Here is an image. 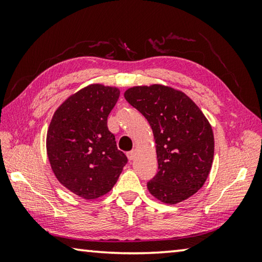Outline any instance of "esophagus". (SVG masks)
<instances>
[{"instance_id": "34e87169", "label": "esophagus", "mask_w": 262, "mask_h": 262, "mask_svg": "<svg viewBox=\"0 0 262 262\" xmlns=\"http://www.w3.org/2000/svg\"><path fill=\"white\" fill-rule=\"evenodd\" d=\"M135 156H136V150L135 149L132 150V151L127 154V157H128V159H129V161H133V159L135 158Z\"/></svg>"}]
</instances>
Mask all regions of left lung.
<instances>
[{
    "mask_svg": "<svg viewBox=\"0 0 262 262\" xmlns=\"http://www.w3.org/2000/svg\"><path fill=\"white\" fill-rule=\"evenodd\" d=\"M125 98L154 133L158 172L147 184L150 194L167 205L192 196L214 159V133L205 114L184 92L161 84L129 88Z\"/></svg>",
    "mask_w": 262,
    "mask_h": 262,
    "instance_id": "1",
    "label": "left lung"
}]
</instances>
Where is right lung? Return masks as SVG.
Here are the masks:
<instances>
[{"label":"right lung","instance_id":"obj_1","mask_svg":"<svg viewBox=\"0 0 262 262\" xmlns=\"http://www.w3.org/2000/svg\"><path fill=\"white\" fill-rule=\"evenodd\" d=\"M119 96L118 88L90 84L57 107L48 127L47 155L56 179L85 200L107 194L128 162L107 128Z\"/></svg>","mask_w":262,"mask_h":262}]
</instances>
